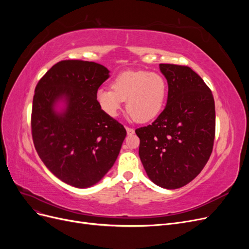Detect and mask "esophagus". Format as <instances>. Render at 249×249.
<instances>
[{"label": "esophagus", "instance_id": "1", "mask_svg": "<svg viewBox=\"0 0 249 249\" xmlns=\"http://www.w3.org/2000/svg\"><path fill=\"white\" fill-rule=\"evenodd\" d=\"M125 130H126L127 134H134V129H132V127H130V126H125Z\"/></svg>", "mask_w": 249, "mask_h": 249}]
</instances>
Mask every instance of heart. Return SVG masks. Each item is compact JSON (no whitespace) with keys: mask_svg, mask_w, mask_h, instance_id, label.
Returning <instances> with one entry per match:
<instances>
[{"mask_svg":"<svg viewBox=\"0 0 249 249\" xmlns=\"http://www.w3.org/2000/svg\"><path fill=\"white\" fill-rule=\"evenodd\" d=\"M112 89L100 88L95 99L100 108L115 116L125 100L126 111L138 123H146L161 112L167 94V82L160 73L124 71L112 81Z\"/></svg>","mask_w":249,"mask_h":249,"instance_id":"1","label":"heart"}]
</instances>
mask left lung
<instances>
[{
    "label": "left lung",
    "mask_w": 249,
    "mask_h": 249,
    "mask_svg": "<svg viewBox=\"0 0 249 249\" xmlns=\"http://www.w3.org/2000/svg\"><path fill=\"white\" fill-rule=\"evenodd\" d=\"M160 71L168 83L166 107L152 124L135 132L148 178L162 188L178 189L198 176L212 154L215 103L189 66L161 63Z\"/></svg>",
    "instance_id": "1"
}]
</instances>
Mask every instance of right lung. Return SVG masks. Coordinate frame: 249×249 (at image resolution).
I'll use <instances>...</instances> for the list:
<instances>
[{
    "mask_svg": "<svg viewBox=\"0 0 249 249\" xmlns=\"http://www.w3.org/2000/svg\"><path fill=\"white\" fill-rule=\"evenodd\" d=\"M109 78L104 65L83 60H62L37 83L31 130L37 154L62 182L87 188L100 182L113 166L125 138L122 124L96 102L100 86ZM61 98L68 107L53 110Z\"/></svg>",
    "mask_w": 249,
    "mask_h": 249,
    "instance_id": "add662e5",
    "label": "right lung"
}]
</instances>
